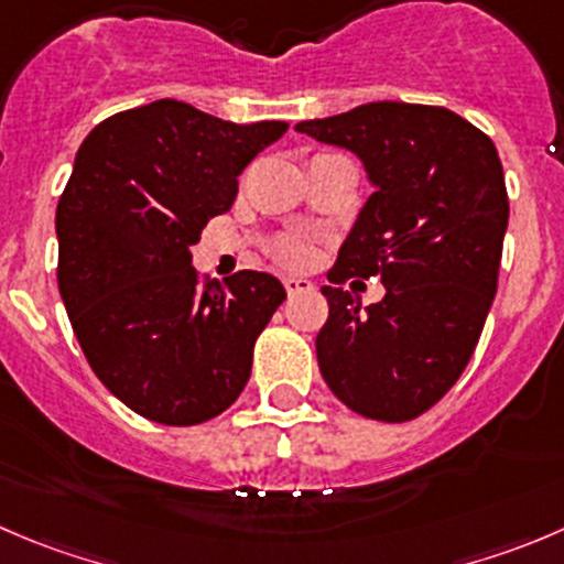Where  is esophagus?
<instances>
[{"label": "esophagus", "instance_id": "obj_1", "mask_svg": "<svg viewBox=\"0 0 564 564\" xmlns=\"http://www.w3.org/2000/svg\"><path fill=\"white\" fill-rule=\"evenodd\" d=\"M283 286H286L289 297H294V294L311 292V289H314V283H311L308 278H286V281H283Z\"/></svg>", "mask_w": 564, "mask_h": 564}]
</instances>
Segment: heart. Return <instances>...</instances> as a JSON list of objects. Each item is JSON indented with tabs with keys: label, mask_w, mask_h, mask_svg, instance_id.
Segmentation results:
<instances>
[{
	"label": "heart",
	"mask_w": 564,
	"mask_h": 564,
	"mask_svg": "<svg viewBox=\"0 0 564 564\" xmlns=\"http://www.w3.org/2000/svg\"><path fill=\"white\" fill-rule=\"evenodd\" d=\"M278 256H281L289 267H300L311 259V250L305 248L303 242H294V239H289V242H283L281 248H278Z\"/></svg>",
	"instance_id": "heart-1"
}]
</instances>
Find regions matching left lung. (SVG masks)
I'll list each match as a JSON object with an SVG mask.
<instances>
[{
	"label": "left lung",
	"mask_w": 564,
	"mask_h": 564,
	"mask_svg": "<svg viewBox=\"0 0 564 564\" xmlns=\"http://www.w3.org/2000/svg\"><path fill=\"white\" fill-rule=\"evenodd\" d=\"M294 129L352 151L375 187L322 286V377L366 419H415L463 375L496 297L510 220L499 151L427 104L371 101ZM349 274H380L387 297L360 310L340 289Z\"/></svg>",
	"instance_id": "obj_1"
}]
</instances>
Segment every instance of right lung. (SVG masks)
Returning <instances> with one entry per match:
<instances>
[{"instance_id": "obj_1", "label": "right lung", "mask_w": 564, "mask_h": 564, "mask_svg": "<svg viewBox=\"0 0 564 564\" xmlns=\"http://www.w3.org/2000/svg\"><path fill=\"white\" fill-rule=\"evenodd\" d=\"M286 129L160 98L101 120L76 151L54 217L59 297L98 380L156 424L193 427L231 408L286 300L253 270L200 289L189 250Z\"/></svg>"}]
</instances>
